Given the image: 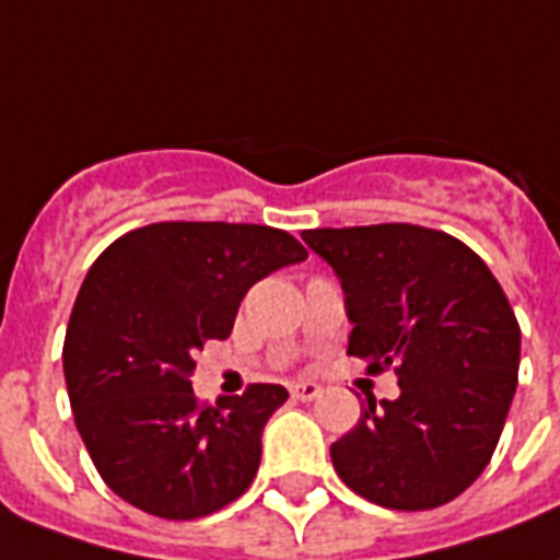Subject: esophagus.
Wrapping results in <instances>:
<instances>
[{"label":"esophagus","mask_w":560,"mask_h":560,"mask_svg":"<svg viewBox=\"0 0 560 560\" xmlns=\"http://www.w3.org/2000/svg\"><path fill=\"white\" fill-rule=\"evenodd\" d=\"M318 394H320V385L318 383H294L292 385V397H294V400L310 402V400H315Z\"/></svg>","instance_id":"esophagus-1"}]
</instances>
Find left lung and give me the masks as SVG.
I'll list each match as a JSON object with an SVG mask.
<instances>
[{
    "label": "left lung",
    "mask_w": 560,
    "mask_h": 560,
    "mask_svg": "<svg viewBox=\"0 0 560 560\" xmlns=\"http://www.w3.org/2000/svg\"><path fill=\"white\" fill-rule=\"evenodd\" d=\"M345 289L348 353L394 368L400 397L368 394L362 418L329 446L341 482L394 511L456 500L491 462L520 368L509 298L465 242L418 224L303 231Z\"/></svg>",
    "instance_id": "1"
}]
</instances>
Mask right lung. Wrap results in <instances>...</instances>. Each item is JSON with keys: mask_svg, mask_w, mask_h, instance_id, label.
<instances>
[{"mask_svg": "<svg viewBox=\"0 0 560 560\" xmlns=\"http://www.w3.org/2000/svg\"><path fill=\"white\" fill-rule=\"evenodd\" d=\"M306 257L268 224L158 221L95 259L69 315L63 376L86 453L116 497L195 520L248 491L262 429L289 392L257 383L201 406L192 357L231 336L250 285Z\"/></svg>", "mask_w": 560, "mask_h": 560, "instance_id": "1", "label": "right lung"}]
</instances>
